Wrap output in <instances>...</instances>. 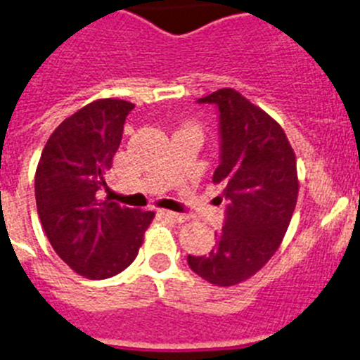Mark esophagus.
I'll list each match as a JSON object with an SVG mask.
<instances>
[{"mask_svg":"<svg viewBox=\"0 0 360 360\" xmlns=\"http://www.w3.org/2000/svg\"><path fill=\"white\" fill-rule=\"evenodd\" d=\"M160 214H161V217H165V218H169V220H172V221H179V224H181V221H186V220H188L186 214L174 213V211H165V210H161Z\"/></svg>","mask_w":360,"mask_h":360,"instance_id":"esophagus-1","label":"esophagus"}]
</instances>
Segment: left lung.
Wrapping results in <instances>:
<instances>
[{"mask_svg": "<svg viewBox=\"0 0 360 360\" xmlns=\"http://www.w3.org/2000/svg\"><path fill=\"white\" fill-rule=\"evenodd\" d=\"M218 112L220 165L213 183L227 200L217 245L188 264L214 286H234L257 274L277 252L298 197L297 160L282 127L233 89L197 99Z\"/></svg>", "mask_w": 360, "mask_h": 360, "instance_id": "left-lung-1", "label": "left lung"}]
</instances>
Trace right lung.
Wrapping results in <instances>:
<instances>
[{"label":"right lung","mask_w":360,"mask_h":360,"mask_svg":"<svg viewBox=\"0 0 360 360\" xmlns=\"http://www.w3.org/2000/svg\"><path fill=\"white\" fill-rule=\"evenodd\" d=\"M133 108L122 99L83 106L53 131L35 172L37 211L49 243L63 263L94 281L133 263L154 218L153 211L99 199Z\"/></svg>","instance_id":"right-lung-1"}]
</instances>
